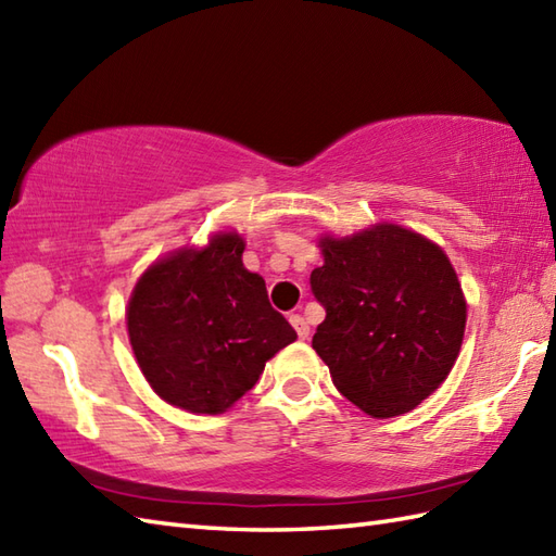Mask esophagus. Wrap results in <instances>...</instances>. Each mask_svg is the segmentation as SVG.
<instances>
[{
	"label": "esophagus",
	"instance_id": "esophagus-1",
	"mask_svg": "<svg viewBox=\"0 0 556 556\" xmlns=\"http://www.w3.org/2000/svg\"><path fill=\"white\" fill-rule=\"evenodd\" d=\"M289 323L293 325V329H296V334L301 337V339H308V334H311V327H308V323H305V317H301V315H289Z\"/></svg>",
	"mask_w": 556,
	"mask_h": 556
}]
</instances>
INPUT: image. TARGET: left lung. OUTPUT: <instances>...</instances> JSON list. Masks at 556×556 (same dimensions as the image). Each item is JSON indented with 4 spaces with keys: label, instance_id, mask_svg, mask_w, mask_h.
Listing matches in <instances>:
<instances>
[{
    "label": "left lung",
    "instance_id": "left-lung-1",
    "mask_svg": "<svg viewBox=\"0 0 556 556\" xmlns=\"http://www.w3.org/2000/svg\"><path fill=\"white\" fill-rule=\"evenodd\" d=\"M320 248L311 289L327 315L313 349L368 416L408 413L446 380L464 341L466 299L452 263L399 224L325 236Z\"/></svg>",
    "mask_w": 556,
    "mask_h": 556
}]
</instances>
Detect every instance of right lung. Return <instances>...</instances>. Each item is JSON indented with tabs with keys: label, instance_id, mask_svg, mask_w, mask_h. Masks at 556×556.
<instances>
[{
	"label": "right lung",
	"instance_id": "1",
	"mask_svg": "<svg viewBox=\"0 0 556 556\" xmlns=\"http://www.w3.org/2000/svg\"><path fill=\"white\" fill-rule=\"evenodd\" d=\"M239 233L212 236L150 265L126 311L128 339L150 387L191 413L227 410L296 332L269 305L265 279L243 267Z\"/></svg>",
	"mask_w": 556,
	"mask_h": 556
}]
</instances>
